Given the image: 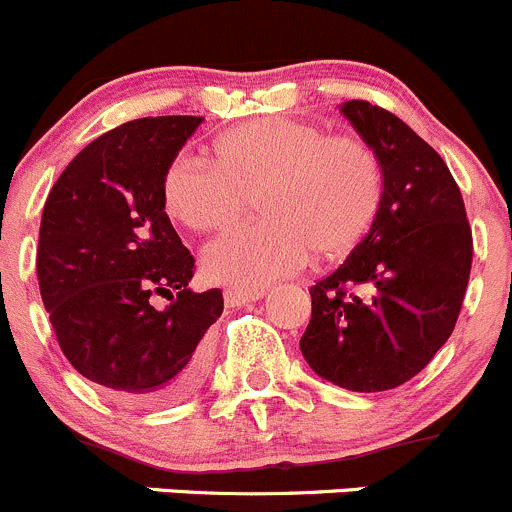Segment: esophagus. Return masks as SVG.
<instances>
[{"instance_id":"obj_1","label":"esophagus","mask_w":512,"mask_h":512,"mask_svg":"<svg viewBox=\"0 0 512 512\" xmlns=\"http://www.w3.org/2000/svg\"><path fill=\"white\" fill-rule=\"evenodd\" d=\"M258 298H263V291H234V288H229V291L224 293V301L229 308L244 306V303L258 301Z\"/></svg>"}]
</instances>
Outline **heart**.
Masks as SVG:
<instances>
[{"label": "heart", "mask_w": 512, "mask_h": 512, "mask_svg": "<svg viewBox=\"0 0 512 512\" xmlns=\"http://www.w3.org/2000/svg\"><path fill=\"white\" fill-rule=\"evenodd\" d=\"M209 161L179 156L161 179L169 219L194 234H221L254 196L261 219L241 226L204 258L211 281L263 288L308 254L336 261L376 224L386 174L371 144L288 116H256L221 131Z\"/></svg>", "instance_id": "heart-1"}]
</instances>
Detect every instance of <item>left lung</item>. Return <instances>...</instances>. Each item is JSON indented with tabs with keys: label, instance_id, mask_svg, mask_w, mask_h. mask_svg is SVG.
I'll return each mask as SVG.
<instances>
[{
	"label": "left lung",
	"instance_id": "left-lung-1",
	"mask_svg": "<svg viewBox=\"0 0 512 512\" xmlns=\"http://www.w3.org/2000/svg\"><path fill=\"white\" fill-rule=\"evenodd\" d=\"M341 114L381 159L386 196L371 234L308 288L301 353L336 386L391 391L418 376L453 333L473 234L448 166L406 121L361 99L341 104Z\"/></svg>",
	"mask_w": 512,
	"mask_h": 512
}]
</instances>
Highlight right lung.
Wrapping results in <instances>:
<instances>
[{
  "mask_svg": "<svg viewBox=\"0 0 512 512\" xmlns=\"http://www.w3.org/2000/svg\"><path fill=\"white\" fill-rule=\"evenodd\" d=\"M201 121L146 116L106 131L44 204L37 276L59 348L126 408L189 398L206 376V331L224 311L221 288H189L194 256L161 204L166 166Z\"/></svg>",
  "mask_w": 512,
  "mask_h": 512,
  "instance_id": "1",
  "label": "right lung"
}]
</instances>
